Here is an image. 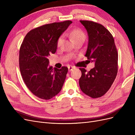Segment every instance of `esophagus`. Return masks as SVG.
Returning a JSON list of instances; mask_svg holds the SVG:
<instances>
[{"label": "esophagus", "instance_id": "esophagus-1", "mask_svg": "<svg viewBox=\"0 0 135 135\" xmlns=\"http://www.w3.org/2000/svg\"><path fill=\"white\" fill-rule=\"evenodd\" d=\"M74 68L73 67V66H71V65H69V66H68V69H69V71H71Z\"/></svg>", "mask_w": 135, "mask_h": 135}]
</instances>
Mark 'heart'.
<instances>
[{"instance_id": "b5f03b06", "label": "heart", "mask_w": 135, "mask_h": 135, "mask_svg": "<svg viewBox=\"0 0 135 135\" xmlns=\"http://www.w3.org/2000/svg\"><path fill=\"white\" fill-rule=\"evenodd\" d=\"M69 36H70L71 39L74 42L80 39L84 40L85 38V35L84 34V31L81 29H80V28H74V29L70 32V33H69ZM62 40H63V38L62 36H60V37L58 39L57 42V44L58 46H60L61 43L62 42Z\"/></svg>"}]
</instances>
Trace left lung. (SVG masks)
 Segmentation results:
<instances>
[{
  "mask_svg": "<svg viewBox=\"0 0 135 135\" xmlns=\"http://www.w3.org/2000/svg\"><path fill=\"white\" fill-rule=\"evenodd\" d=\"M88 35V48L85 56L95 61V66L81 72L79 86L85 95L93 99L104 95L111 87L118 73V51L112 34L100 23L80 20Z\"/></svg>",
  "mask_w": 135,
  "mask_h": 135,
  "instance_id": "8db88e82",
  "label": "left lung"
}]
</instances>
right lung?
<instances>
[{
	"label": "right lung",
	"mask_w": 135,
	"mask_h": 135,
	"mask_svg": "<svg viewBox=\"0 0 135 135\" xmlns=\"http://www.w3.org/2000/svg\"><path fill=\"white\" fill-rule=\"evenodd\" d=\"M72 21L46 24L30 30L20 48L19 66L22 79L35 96L49 100L61 91L68 68L48 66V56L55 54L60 35Z\"/></svg>",
	"instance_id": "add662e5"
}]
</instances>
